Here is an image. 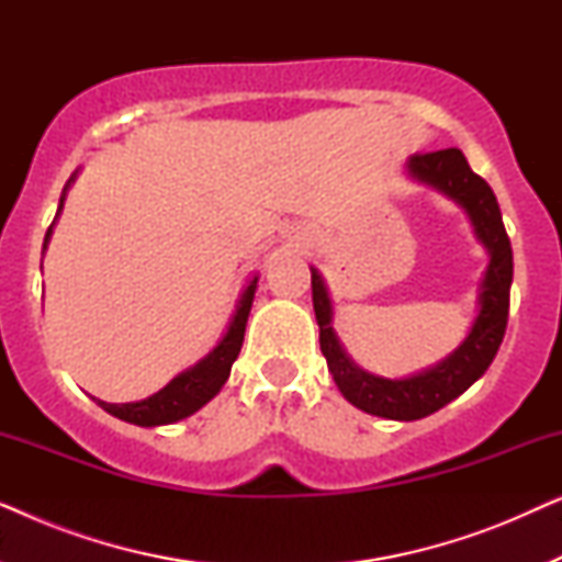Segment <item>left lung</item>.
I'll list each match as a JSON object with an SVG mask.
<instances>
[{
    "mask_svg": "<svg viewBox=\"0 0 562 562\" xmlns=\"http://www.w3.org/2000/svg\"><path fill=\"white\" fill-rule=\"evenodd\" d=\"M409 176L442 191L458 202L473 222L475 237L488 250V268L479 291V317L471 333L448 358L406 379H383L352 363L333 329V302L317 268H312V302L319 325V348L327 358L337 389L352 406L375 417L412 422L442 409L486 373L504 340L509 319V289L514 276L512 243L504 229L502 210L494 191L479 173L471 171L463 153L445 148L417 153L409 158Z\"/></svg>",
    "mask_w": 562,
    "mask_h": 562,
    "instance_id": "1",
    "label": "left lung"
}]
</instances>
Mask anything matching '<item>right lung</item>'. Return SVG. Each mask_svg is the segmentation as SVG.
Segmentation results:
<instances>
[{
	"label": "right lung",
	"instance_id": "right-lung-1",
	"mask_svg": "<svg viewBox=\"0 0 562 562\" xmlns=\"http://www.w3.org/2000/svg\"><path fill=\"white\" fill-rule=\"evenodd\" d=\"M74 179H76V173L68 179L66 189L71 187ZM66 189H64V196H60L56 220H58L60 210H64ZM56 220H53V225H56ZM53 225L48 227V233H45L43 250L48 248ZM256 289H258V276L248 283V286H245L240 302H237V310L233 314V322H229L227 333L217 342V348H214L210 356H204L202 360H199L196 366H191L183 373L176 375V379L171 383H166L158 394L143 398V402H130V404H106L97 398V404L102 406L104 412H110L112 417L130 422V425H137V427L173 425V422L187 419L194 412L202 409L210 398L220 394V389L225 386V381L229 375V368H233L237 356H240L245 325H248V314L252 306V296H256Z\"/></svg>",
	"mask_w": 562,
	"mask_h": 562
}]
</instances>
